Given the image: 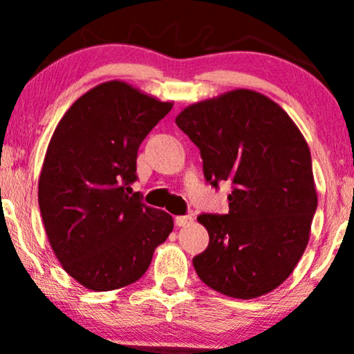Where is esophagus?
Listing matches in <instances>:
<instances>
[{
  "mask_svg": "<svg viewBox=\"0 0 354 354\" xmlns=\"http://www.w3.org/2000/svg\"><path fill=\"white\" fill-rule=\"evenodd\" d=\"M174 223H176V226L183 228V226H188L193 223V216H176L174 218Z\"/></svg>",
  "mask_w": 354,
  "mask_h": 354,
  "instance_id": "34e87169",
  "label": "esophagus"
}]
</instances>
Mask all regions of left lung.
I'll return each instance as SVG.
<instances>
[{
    "instance_id": "8db88e82",
    "label": "left lung",
    "mask_w": 354,
    "mask_h": 354,
    "mask_svg": "<svg viewBox=\"0 0 354 354\" xmlns=\"http://www.w3.org/2000/svg\"><path fill=\"white\" fill-rule=\"evenodd\" d=\"M176 124L200 148L206 181H231L230 213L200 214L209 245L193 266L236 299L271 293L298 265L318 206L310 146L288 113L253 89L186 106Z\"/></svg>"
}]
</instances>
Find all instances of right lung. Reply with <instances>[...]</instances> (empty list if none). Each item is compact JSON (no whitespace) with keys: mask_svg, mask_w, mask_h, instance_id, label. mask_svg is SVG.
<instances>
[{"mask_svg":"<svg viewBox=\"0 0 354 354\" xmlns=\"http://www.w3.org/2000/svg\"><path fill=\"white\" fill-rule=\"evenodd\" d=\"M173 108L126 81L80 96L53 133L38 181L48 241L63 270L91 291L138 281L173 218L129 194L138 148Z\"/></svg>","mask_w":354,"mask_h":354,"instance_id":"right-lung-1","label":"right lung"}]
</instances>
